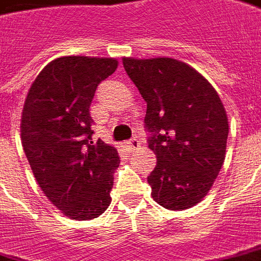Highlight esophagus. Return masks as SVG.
<instances>
[{"label":"esophagus","instance_id":"34e87169","mask_svg":"<svg viewBox=\"0 0 261 261\" xmlns=\"http://www.w3.org/2000/svg\"><path fill=\"white\" fill-rule=\"evenodd\" d=\"M126 146H128V149L130 150V151H135V150H138L139 147H140V142H139L138 138H133L126 143Z\"/></svg>","mask_w":261,"mask_h":261}]
</instances>
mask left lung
Segmentation results:
<instances>
[{"label":"left lung","mask_w":261,"mask_h":261,"mask_svg":"<svg viewBox=\"0 0 261 261\" xmlns=\"http://www.w3.org/2000/svg\"><path fill=\"white\" fill-rule=\"evenodd\" d=\"M123 68L147 102L144 123L157 164L147 176L151 197L186 210L208 193L227 150L228 117L210 82L174 58L123 57Z\"/></svg>","instance_id":"8db88e82"}]
</instances>
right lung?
Here are the masks:
<instances>
[{"label":"right lung","instance_id":"right-lung-1","mask_svg":"<svg viewBox=\"0 0 261 261\" xmlns=\"http://www.w3.org/2000/svg\"><path fill=\"white\" fill-rule=\"evenodd\" d=\"M118 68L115 58L61 57L41 69L24 100L20 139L40 189L64 216H101L111 203L115 147L91 142L90 104L97 86Z\"/></svg>","mask_w":261,"mask_h":261}]
</instances>
